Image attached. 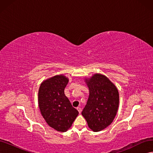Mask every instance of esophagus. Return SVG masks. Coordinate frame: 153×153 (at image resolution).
Returning a JSON list of instances; mask_svg holds the SVG:
<instances>
[{
  "mask_svg": "<svg viewBox=\"0 0 153 153\" xmlns=\"http://www.w3.org/2000/svg\"><path fill=\"white\" fill-rule=\"evenodd\" d=\"M77 110H78V112H79L80 114L81 113V112H82V108H80V107H78L77 108H76Z\"/></svg>",
  "mask_w": 153,
  "mask_h": 153,
  "instance_id": "34e87169",
  "label": "esophagus"
}]
</instances>
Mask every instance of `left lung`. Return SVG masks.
I'll return each mask as SVG.
<instances>
[{"mask_svg": "<svg viewBox=\"0 0 153 153\" xmlns=\"http://www.w3.org/2000/svg\"><path fill=\"white\" fill-rule=\"evenodd\" d=\"M89 96L82 114L92 131H100L112 123L119 106V92L107 77L96 74L85 80Z\"/></svg>", "mask_w": 153, "mask_h": 153, "instance_id": "obj_1", "label": "left lung"}]
</instances>
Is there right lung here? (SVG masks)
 <instances>
[{
    "mask_svg": "<svg viewBox=\"0 0 153 153\" xmlns=\"http://www.w3.org/2000/svg\"><path fill=\"white\" fill-rule=\"evenodd\" d=\"M68 79L57 75L44 81L38 92L39 107L43 118L50 127L65 132L71 126L78 115L64 94Z\"/></svg>",
    "mask_w": 153,
    "mask_h": 153,
    "instance_id": "add662e5",
    "label": "right lung"
}]
</instances>
